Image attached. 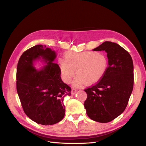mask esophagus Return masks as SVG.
Wrapping results in <instances>:
<instances>
[{
    "label": "esophagus",
    "instance_id": "obj_1",
    "mask_svg": "<svg viewBox=\"0 0 146 146\" xmlns=\"http://www.w3.org/2000/svg\"><path fill=\"white\" fill-rule=\"evenodd\" d=\"M76 91H77V90H76V89H74V88L72 89V95H74L75 94H76Z\"/></svg>",
    "mask_w": 146,
    "mask_h": 146
}]
</instances>
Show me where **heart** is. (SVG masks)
Here are the masks:
<instances>
[{
	"instance_id": "b5f03b06",
	"label": "heart",
	"mask_w": 146,
	"mask_h": 146,
	"mask_svg": "<svg viewBox=\"0 0 146 146\" xmlns=\"http://www.w3.org/2000/svg\"><path fill=\"white\" fill-rule=\"evenodd\" d=\"M59 64L62 78L67 83L71 81L76 70L78 76L73 85L80 87L85 84L91 85L99 82L106 72L108 62L106 57L100 53L68 52L64 59L59 60Z\"/></svg>"
}]
</instances>
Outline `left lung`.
I'll return each mask as SVG.
<instances>
[{
    "instance_id": "left-lung-1",
    "label": "left lung",
    "mask_w": 146,
    "mask_h": 146,
    "mask_svg": "<svg viewBox=\"0 0 146 146\" xmlns=\"http://www.w3.org/2000/svg\"><path fill=\"white\" fill-rule=\"evenodd\" d=\"M93 51H105L108 67L96 85L85 89L87 114L94 121L110 122L125 111L133 90V64L131 56L119 44L105 41Z\"/></svg>"
}]
</instances>
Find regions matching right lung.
<instances>
[{
    "mask_svg": "<svg viewBox=\"0 0 146 146\" xmlns=\"http://www.w3.org/2000/svg\"><path fill=\"white\" fill-rule=\"evenodd\" d=\"M55 51L46 46L35 45L20 56L17 67V91L26 115L42 125H52L65 115L64 99L71 95V88L62 82L61 69L53 62ZM37 60L46 65L39 69Z\"/></svg>",
    "mask_w": 146,
    "mask_h": 146,
    "instance_id": "1",
    "label": "right lung"
}]
</instances>
